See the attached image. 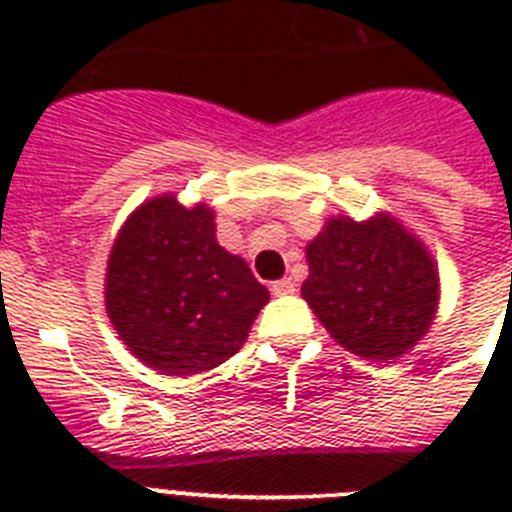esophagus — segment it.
I'll use <instances>...</instances> for the list:
<instances>
[{
    "mask_svg": "<svg viewBox=\"0 0 512 512\" xmlns=\"http://www.w3.org/2000/svg\"><path fill=\"white\" fill-rule=\"evenodd\" d=\"M295 279L292 277H284V279H277V282L271 284V292H274V295L277 297H284V295H292V292H295Z\"/></svg>",
    "mask_w": 512,
    "mask_h": 512,
    "instance_id": "esophagus-1",
    "label": "esophagus"
}]
</instances>
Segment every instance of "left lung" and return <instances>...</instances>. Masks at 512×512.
Here are the masks:
<instances>
[{
	"label": "left lung",
	"mask_w": 512,
	"mask_h": 512,
	"mask_svg": "<svg viewBox=\"0 0 512 512\" xmlns=\"http://www.w3.org/2000/svg\"><path fill=\"white\" fill-rule=\"evenodd\" d=\"M302 297L330 338L369 361L405 356L428 333L441 300L433 253L390 212L328 217L305 248Z\"/></svg>",
	"instance_id": "1"
}]
</instances>
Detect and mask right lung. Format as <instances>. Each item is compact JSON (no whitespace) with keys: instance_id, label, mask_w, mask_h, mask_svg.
Returning <instances> with one entry per match:
<instances>
[{"instance_id":"right-lung-1","label":"right lung","mask_w":512,"mask_h":512,"mask_svg":"<svg viewBox=\"0 0 512 512\" xmlns=\"http://www.w3.org/2000/svg\"><path fill=\"white\" fill-rule=\"evenodd\" d=\"M269 289L215 238V212L174 192L135 207L117 230L104 307L130 354L166 377H192L238 354Z\"/></svg>"}]
</instances>
